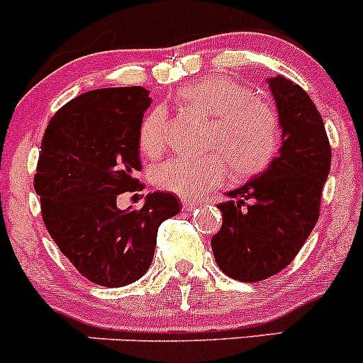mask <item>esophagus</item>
Wrapping results in <instances>:
<instances>
[{
    "label": "esophagus",
    "mask_w": 363,
    "mask_h": 363,
    "mask_svg": "<svg viewBox=\"0 0 363 363\" xmlns=\"http://www.w3.org/2000/svg\"><path fill=\"white\" fill-rule=\"evenodd\" d=\"M181 203H182V208H184V211H193V208H196L202 205L199 200H189V199H182Z\"/></svg>",
    "instance_id": "1"
}]
</instances>
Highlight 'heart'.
I'll return each mask as SVG.
<instances>
[{
    "label": "heart",
    "instance_id": "heart-1",
    "mask_svg": "<svg viewBox=\"0 0 363 363\" xmlns=\"http://www.w3.org/2000/svg\"><path fill=\"white\" fill-rule=\"evenodd\" d=\"M193 112L211 117L207 149L202 158H175L160 164L155 184L182 199H195L223 184L226 164L237 177L259 174L279 147V121L250 87L226 77H207L179 93ZM138 145L147 156H160L168 145V116L152 107L138 128ZM218 155H216L215 152Z\"/></svg>",
    "mask_w": 363,
    "mask_h": 363
}]
</instances>
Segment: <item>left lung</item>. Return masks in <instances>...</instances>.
Returning a JSON list of instances; mask_svg holds the SVG:
<instances>
[{
	"instance_id": "left-lung-1",
	"label": "left lung",
	"mask_w": 363,
	"mask_h": 363,
	"mask_svg": "<svg viewBox=\"0 0 363 363\" xmlns=\"http://www.w3.org/2000/svg\"><path fill=\"white\" fill-rule=\"evenodd\" d=\"M267 82L283 131L279 152L262 174L226 193L233 200L218 205L223 226L211 240L219 269L244 283L281 272L298 255L320 218L332 161L323 119L309 94L279 75Z\"/></svg>"
}]
</instances>
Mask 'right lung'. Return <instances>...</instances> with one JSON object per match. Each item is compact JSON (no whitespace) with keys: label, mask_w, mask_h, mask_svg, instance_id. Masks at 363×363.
Here are the masks:
<instances>
[{"label":"right lung","mask_w":363,"mask_h":363,"mask_svg":"<svg viewBox=\"0 0 363 363\" xmlns=\"http://www.w3.org/2000/svg\"><path fill=\"white\" fill-rule=\"evenodd\" d=\"M151 105L140 86L105 87L73 98L43 133L35 191L50 237L77 270L107 288L135 283L149 270L158 228L179 214L172 193L155 191L137 211L117 196L140 191L138 128Z\"/></svg>","instance_id":"add662e5"}]
</instances>
